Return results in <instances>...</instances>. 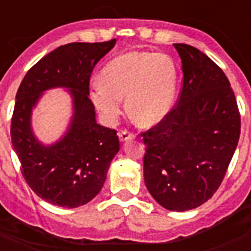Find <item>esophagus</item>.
Returning a JSON list of instances; mask_svg holds the SVG:
<instances>
[{
	"instance_id": "obj_1",
	"label": "esophagus",
	"mask_w": 251,
	"mask_h": 251,
	"mask_svg": "<svg viewBox=\"0 0 251 251\" xmlns=\"http://www.w3.org/2000/svg\"><path fill=\"white\" fill-rule=\"evenodd\" d=\"M119 139H121V142H128V141H132L133 138H134V136H133L132 133L127 132V130H122V132H119Z\"/></svg>"
}]
</instances>
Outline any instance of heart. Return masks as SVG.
Here are the masks:
<instances>
[{
  "instance_id": "1",
  "label": "heart",
  "mask_w": 251,
  "mask_h": 251,
  "mask_svg": "<svg viewBox=\"0 0 251 251\" xmlns=\"http://www.w3.org/2000/svg\"><path fill=\"white\" fill-rule=\"evenodd\" d=\"M90 85V99L108 124L118 122L123 100L142 126L153 127L167 118L175 105L178 70L172 57L147 51L118 55Z\"/></svg>"
}]
</instances>
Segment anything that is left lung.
Listing matches in <instances>:
<instances>
[{"mask_svg":"<svg viewBox=\"0 0 251 251\" xmlns=\"http://www.w3.org/2000/svg\"><path fill=\"white\" fill-rule=\"evenodd\" d=\"M182 89L167 118L142 133L147 190L162 207L187 211L211 199L240 137V114L224 72L207 55L174 44Z\"/></svg>","mask_w":251,"mask_h":251,"instance_id":"1","label":"left lung"}]
</instances>
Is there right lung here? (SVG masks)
<instances>
[{"label":"right lung","instance_id":"right-lung-1","mask_svg":"<svg viewBox=\"0 0 251 251\" xmlns=\"http://www.w3.org/2000/svg\"><path fill=\"white\" fill-rule=\"evenodd\" d=\"M114 45L115 39L59 46L39 60L20 84L11 141L27 185L52 205L74 208L92 201L119 151L117 130L97 123L89 99L93 69ZM54 87L68 90L73 115L66 134L52 145H44L34 136L30 117L43 93Z\"/></svg>","mask_w":251,"mask_h":251}]
</instances>
